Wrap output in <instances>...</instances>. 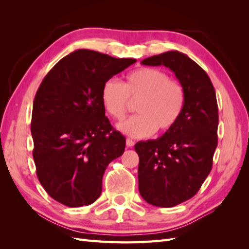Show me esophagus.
<instances>
[{
    "label": "esophagus",
    "mask_w": 249,
    "mask_h": 249,
    "mask_svg": "<svg viewBox=\"0 0 249 249\" xmlns=\"http://www.w3.org/2000/svg\"><path fill=\"white\" fill-rule=\"evenodd\" d=\"M126 145H127L128 147L134 146V145H135V141H134L133 139H129V138H127V139H126Z\"/></svg>",
    "instance_id": "34e87169"
}]
</instances>
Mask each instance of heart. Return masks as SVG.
Here are the masks:
<instances>
[{"label":"heart","mask_w":249,"mask_h":249,"mask_svg":"<svg viewBox=\"0 0 249 249\" xmlns=\"http://www.w3.org/2000/svg\"><path fill=\"white\" fill-rule=\"evenodd\" d=\"M129 99L138 103V114L118 125V128L133 138H145L156 131L172 128L185 104L182 84L169 78L157 68L142 67L130 71L121 84L113 79L106 81L102 89V102L106 111L116 121L124 118Z\"/></svg>","instance_id":"1"}]
</instances>
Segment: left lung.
Returning <instances> with one entry per match:
<instances>
[{
  "label": "left lung",
  "mask_w": 249,
  "mask_h": 249,
  "mask_svg": "<svg viewBox=\"0 0 249 249\" xmlns=\"http://www.w3.org/2000/svg\"><path fill=\"white\" fill-rule=\"evenodd\" d=\"M141 64L170 68L185 91L176 125L160 138L135 145L141 197L152 205L172 208L193 198L212 169L217 146V100L208 73L182 52H163Z\"/></svg>",
  "instance_id": "left-lung-1"
}]
</instances>
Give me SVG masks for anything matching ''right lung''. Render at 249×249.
<instances>
[{
	"label": "right lung",
	"instance_id": "1",
	"mask_svg": "<svg viewBox=\"0 0 249 249\" xmlns=\"http://www.w3.org/2000/svg\"><path fill=\"white\" fill-rule=\"evenodd\" d=\"M136 62L79 49L40 83L32 111L33 158L40 184L57 202L79 208L102 194L105 170L126 142L105 115L102 89Z\"/></svg>",
	"mask_w": 249,
	"mask_h": 249
}]
</instances>
